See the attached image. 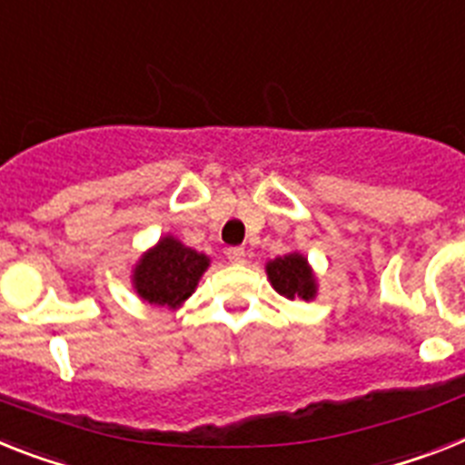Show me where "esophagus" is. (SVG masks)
I'll return each instance as SVG.
<instances>
[{
  "mask_svg": "<svg viewBox=\"0 0 465 465\" xmlns=\"http://www.w3.org/2000/svg\"><path fill=\"white\" fill-rule=\"evenodd\" d=\"M226 257H229V262L241 264L245 260V248H239V245H233V248H226Z\"/></svg>",
  "mask_w": 465,
  "mask_h": 465,
  "instance_id": "obj_1",
  "label": "esophagus"
}]
</instances>
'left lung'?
<instances>
[{
  "instance_id": "left-lung-1",
  "label": "left lung",
  "mask_w": 465,
  "mask_h": 465,
  "mask_svg": "<svg viewBox=\"0 0 465 465\" xmlns=\"http://www.w3.org/2000/svg\"><path fill=\"white\" fill-rule=\"evenodd\" d=\"M267 274L272 286L283 295V298H314L317 286H314V276L312 269L307 267V260L298 252H291L286 257H276L274 262L267 264Z\"/></svg>"
}]
</instances>
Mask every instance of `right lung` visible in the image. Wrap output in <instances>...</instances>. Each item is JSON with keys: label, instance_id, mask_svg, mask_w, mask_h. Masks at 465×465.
<instances>
[{"label": "right lung", "instance_id": "add662e5", "mask_svg": "<svg viewBox=\"0 0 465 465\" xmlns=\"http://www.w3.org/2000/svg\"><path fill=\"white\" fill-rule=\"evenodd\" d=\"M205 269L208 257L167 236L136 264V292L151 305L179 307L193 292Z\"/></svg>", "mask_w": 465, "mask_h": 465}]
</instances>
